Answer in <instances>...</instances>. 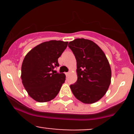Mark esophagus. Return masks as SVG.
<instances>
[{
    "label": "esophagus",
    "instance_id": "obj_1",
    "mask_svg": "<svg viewBox=\"0 0 134 134\" xmlns=\"http://www.w3.org/2000/svg\"><path fill=\"white\" fill-rule=\"evenodd\" d=\"M69 74H70V72H66V73H65V75H66V76H67V77H68L69 76Z\"/></svg>",
    "mask_w": 134,
    "mask_h": 134
}]
</instances>
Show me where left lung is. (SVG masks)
Listing matches in <instances>:
<instances>
[{
    "mask_svg": "<svg viewBox=\"0 0 134 134\" xmlns=\"http://www.w3.org/2000/svg\"><path fill=\"white\" fill-rule=\"evenodd\" d=\"M68 46L77 61V80L70 86L72 93L84 103H94L105 94L111 83L108 60L100 48L89 40L77 38Z\"/></svg>",
    "mask_w": 134,
    "mask_h": 134,
    "instance_id": "obj_1",
    "label": "left lung"
}]
</instances>
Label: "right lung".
I'll return each mask as SVG.
<instances>
[{
  "label": "right lung",
  "mask_w": 134,
  "mask_h": 134,
  "mask_svg": "<svg viewBox=\"0 0 134 134\" xmlns=\"http://www.w3.org/2000/svg\"><path fill=\"white\" fill-rule=\"evenodd\" d=\"M67 41L51 40L33 48L26 55L21 67V79L28 94L38 102H47L56 97L65 82V75L54 70L58 58L67 47Z\"/></svg>",
  "instance_id": "1"
}]
</instances>
